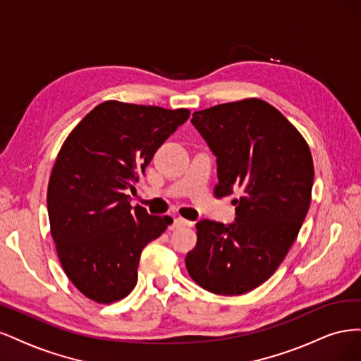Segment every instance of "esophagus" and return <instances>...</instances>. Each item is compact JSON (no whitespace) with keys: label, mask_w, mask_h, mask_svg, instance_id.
<instances>
[{"label":"esophagus","mask_w":361,"mask_h":361,"mask_svg":"<svg viewBox=\"0 0 361 361\" xmlns=\"http://www.w3.org/2000/svg\"><path fill=\"white\" fill-rule=\"evenodd\" d=\"M173 226L174 227H185V226H192V223L188 221V220H183V218L179 216V218H174Z\"/></svg>","instance_id":"34e87169"}]
</instances>
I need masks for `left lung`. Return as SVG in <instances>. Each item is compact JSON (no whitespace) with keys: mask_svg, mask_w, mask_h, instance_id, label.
<instances>
[{"mask_svg":"<svg viewBox=\"0 0 361 361\" xmlns=\"http://www.w3.org/2000/svg\"><path fill=\"white\" fill-rule=\"evenodd\" d=\"M216 157V197L239 191L232 224L202 220L185 257L190 277L218 295H241L267 281L285 260L305 215L313 159L307 141L277 108L257 97L192 113Z\"/></svg>","mask_w":361,"mask_h":361,"instance_id":"1","label":"left lung"}]
</instances>
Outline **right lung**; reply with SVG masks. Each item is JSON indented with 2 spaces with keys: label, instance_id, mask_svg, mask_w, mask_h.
I'll list each match as a JSON object with an SVG mask.
<instances>
[{
  "label": "right lung",
  "instance_id": "obj_1",
  "mask_svg": "<svg viewBox=\"0 0 361 361\" xmlns=\"http://www.w3.org/2000/svg\"><path fill=\"white\" fill-rule=\"evenodd\" d=\"M188 117L187 108L105 101L64 140L48 183L51 235L63 271L89 300L128 297L141 251L171 224L140 204L133 209L126 192Z\"/></svg>",
  "mask_w": 361,
  "mask_h": 361
}]
</instances>
